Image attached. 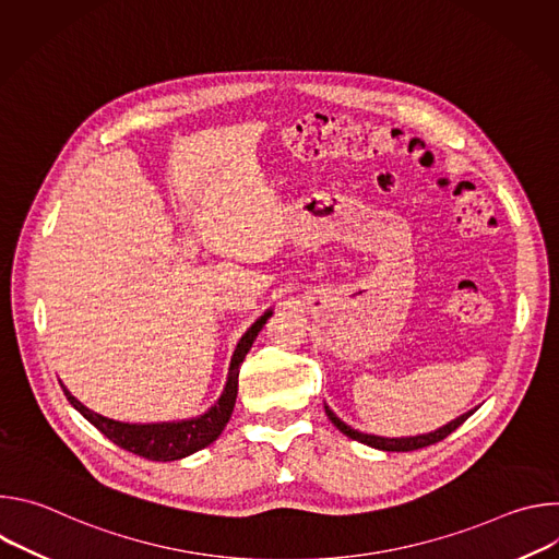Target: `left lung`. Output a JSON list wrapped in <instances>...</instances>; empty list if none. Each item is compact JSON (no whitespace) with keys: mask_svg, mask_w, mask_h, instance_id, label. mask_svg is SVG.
I'll return each instance as SVG.
<instances>
[{"mask_svg":"<svg viewBox=\"0 0 559 559\" xmlns=\"http://www.w3.org/2000/svg\"><path fill=\"white\" fill-rule=\"evenodd\" d=\"M325 412H328V416H330V420L334 423V427L336 429H341L347 438H352V440H358V442H362V444H369V447H373V449H382V451H416V449H423V447H429V444H436V442H440V440H444L449 433H453L473 412H468V414H464V416H460V418H455L453 423H449V425H444L442 429H438V431H433V433H427V436H414V438H380V436H369V433H360V431H356V429H352V427H347L330 407H325Z\"/></svg>","mask_w":559,"mask_h":559,"instance_id":"1","label":"left lung"}]
</instances>
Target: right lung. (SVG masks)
<instances>
[{
  "label": "right lung",
  "mask_w": 559,
  "mask_h": 559,
  "mask_svg": "<svg viewBox=\"0 0 559 559\" xmlns=\"http://www.w3.org/2000/svg\"><path fill=\"white\" fill-rule=\"evenodd\" d=\"M272 316V311L263 313L259 321L243 334V338L238 341L236 352L231 356L229 362V373H227V382L225 389L218 397V403L203 414L201 418H192V420H181V423H156V425H128V423H119V420H110L106 416H99L95 412H91L88 407H84L76 397L63 386V393L68 397V403L82 414L91 425H95L108 440H112L117 447L136 453L141 457L147 460H156V462H170V460H181L199 449H205L207 444H212L221 431L225 429L234 403H236V391H238V369H241V362L246 360L252 343L257 341L259 332L265 328L267 318Z\"/></svg>",
  "instance_id": "right-lung-1"
}]
</instances>
